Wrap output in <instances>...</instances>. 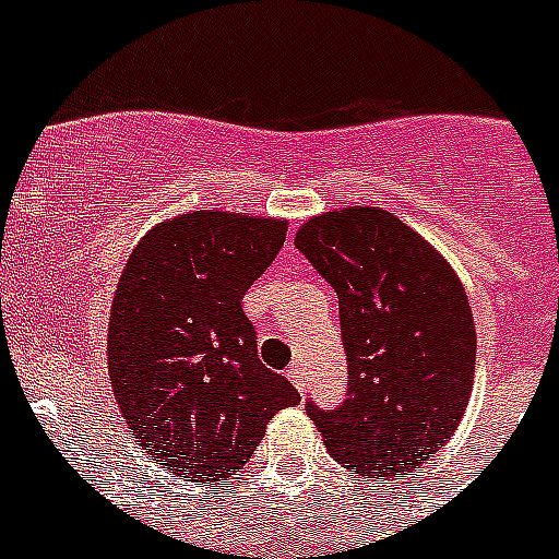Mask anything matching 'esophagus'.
Masks as SVG:
<instances>
[{
  "mask_svg": "<svg viewBox=\"0 0 559 559\" xmlns=\"http://www.w3.org/2000/svg\"><path fill=\"white\" fill-rule=\"evenodd\" d=\"M288 378H290V383L299 389V392H305V389H308V372H305L302 364H294V367L288 369Z\"/></svg>",
  "mask_w": 559,
  "mask_h": 559,
  "instance_id": "esophagus-1",
  "label": "esophagus"
}]
</instances>
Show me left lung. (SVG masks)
Wrapping results in <instances>:
<instances>
[{
    "label": "left lung",
    "mask_w": 559,
    "mask_h": 559,
    "mask_svg": "<svg viewBox=\"0 0 559 559\" xmlns=\"http://www.w3.org/2000/svg\"><path fill=\"white\" fill-rule=\"evenodd\" d=\"M294 246L338 294L347 397L305 412L347 471L412 476L459 428L476 372L467 294L445 257L392 212L344 206Z\"/></svg>",
    "instance_id": "1"
}]
</instances>
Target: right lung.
I'll return each instance as SVG.
<instances>
[{
  "label": "right lung",
  "instance_id": "1",
  "mask_svg": "<svg viewBox=\"0 0 559 559\" xmlns=\"http://www.w3.org/2000/svg\"><path fill=\"white\" fill-rule=\"evenodd\" d=\"M288 224L199 210L153 226L131 251L108 319V378L133 439L185 481L240 473L290 380L257 358L243 296Z\"/></svg>",
  "mask_w": 559,
  "mask_h": 559
}]
</instances>
